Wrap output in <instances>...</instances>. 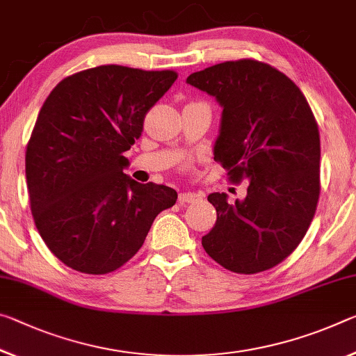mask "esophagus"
Wrapping results in <instances>:
<instances>
[{
    "instance_id": "1",
    "label": "esophagus",
    "mask_w": 356,
    "mask_h": 356,
    "mask_svg": "<svg viewBox=\"0 0 356 356\" xmlns=\"http://www.w3.org/2000/svg\"><path fill=\"white\" fill-rule=\"evenodd\" d=\"M202 200L201 193H195V191H184L179 195L180 204H190V202H198Z\"/></svg>"
}]
</instances>
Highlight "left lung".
Masks as SVG:
<instances>
[{"mask_svg": "<svg viewBox=\"0 0 356 356\" xmlns=\"http://www.w3.org/2000/svg\"><path fill=\"white\" fill-rule=\"evenodd\" d=\"M187 83L223 107L213 160L229 180H249L247 196L211 193L217 222L202 247L238 274L277 266L300 245L320 196V134L306 97L291 79L257 60L225 61Z\"/></svg>", "mask_w": 356, "mask_h": 356, "instance_id": "8db88e82", "label": "left lung"}]
</instances>
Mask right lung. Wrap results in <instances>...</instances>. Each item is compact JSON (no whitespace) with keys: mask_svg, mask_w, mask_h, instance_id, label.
I'll use <instances>...</instances> for the list:
<instances>
[{"mask_svg":"<svg viewBox=\"0 0 356 356\" xmlns=\"http://www.w3.org/2000/svg\"><path fill=\"white\" fill-rule=\"evenodd\" d=\"M176 71L104 65L56 86L26 145L31 213L49 250L67 268L107 274L143 247L155 217L177 191L128 177L123 156Z\"/></svg>","mask_w":356,"mask_h":356,"instance_id":"right-lung-1","label":"right lung"}]
</instances>
